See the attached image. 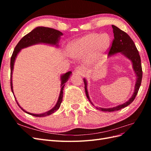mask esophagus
<instances>
[{"mask_svg":"<svg viewBox=\"0 0 151 151\" xmlns=\"http://www.w3.org/2000/svg\"><path fill=\"white\" fill-rule=\"evenodd\" d=\"M84 71V67H83L78 66L75 68V72L76 73H78V74H81V73L83 72Z\"/></svg>","mask_w":151,"mask_h":151,"instance_id":"esophagus-1","label":"esophagus"}]
</instances>
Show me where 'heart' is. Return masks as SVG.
<instances>
[{"mask_svg":"<svg viewBox=\"0 0 151 151\" xmlns=\"http://www.w3.org/2000/svg\"><path fill=\"white\" fill-rule=\"evenodd\" d=\"M109 44L110 38L108 35L91 33L73 42L70 49L74 56L91 51V57L97 58L109 47Z\"/></svg>","mask_w":151,"mask_h":151,"instance_id":"1","label":"heart"}]
</instances>
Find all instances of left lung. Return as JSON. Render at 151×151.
<instances>
[{"mask_svg":"<svg viewBox=\"0 0 151 151\" xmlns=\"http://www.w3.org/2000/svg\"><path fill=\"white\" fill-rule=\"evenodd\" d=\"M111 26L113 29L114 38L113 40L111 46L110 47V48H109V50L108 52V55L111 56L113 54L120 52L124 55L129 60H130L132 62V65H133L134 70L137 76V81L135 86L134 93L129 101H127L126 103L113 108H96L101 111L108 112L120 110V109L129 106L130 103L133 102L137 94L138 93V91L139 90L142 83V69L140 57L139 55V53L138 52L137 48H136V46L134 42H133V40H132L129 35L126 33L125 31L121 30L116 26L112 25ZM84 83L85 86L84 88L86 96L89 99L90 103L93 104V103L91 101L89 96L88 89H87V83L85 79H84Z\"/></svg>","mask_w":151,"mask_h":151,"instance_id":"8db88e82","label":"left lung"}]
</instances>
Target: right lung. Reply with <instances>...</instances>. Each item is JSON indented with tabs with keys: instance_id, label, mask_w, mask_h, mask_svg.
I'll return each instance as SVG.
<instances>
[{
	"instance_id": "right-lung-1",
	"label": "right lung",
	"mask_w": 151,
	"mask_h": 151,
	"mask_svg": "<svg viewBox=\"0 0 151 151\" xmlns=\"http://www.w3.org/2000/svg\"><path fill=\"white\" fill-rule=\"evenodd\" d=\"M62 35L63 34L62 32L53 28H47V27H37V28H36L33 30H32L30 33L24 36H23V37L21 38V40L19 41V43L17 44L14 50L12 55L11 56V88L12 93H13L12 83V70H13V67H14V63L17 55L20 52V50L22 48H24L26 47H28L29 46H31V45L40 43L57 45V46L58 45L57 43L58 42L59 38H60V36H62ZM71 73H72L71 72H68L65 73V74L62 76L61 77L62 88H61L60 95H59L58 101L55 106L52 109L49 110L48 111L42 114H38H38H33V113H30L29 112H27L19 106L16 99L18 106L21 108L22 111H24L26 113L29 114V115H33L36 117H43V116H46L51 115V114L53 113L55 111H56L60 106V104L62 101V98H63V88H64L65 83L67 81L68 78H69V76L71 74Z\"/></svg>"
}]
</instances>
